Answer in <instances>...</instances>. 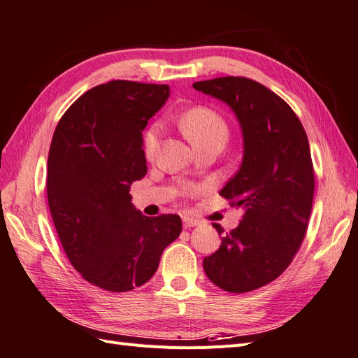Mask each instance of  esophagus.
Instances as JSON below:
<instances>
[{"mask_svg":"<svg viewBox=\"0 0 358 358\" xmlns=\"http://www.w3.org/2000/svg\"><path fill=\"white\" fill-rule=\"evenodd\" d=\"M199 222L196 221V219L194 217H189V216H185L182 217V225H185V228H192V227H196Z\"/></svg>","mask_w":358,"mask_h":358,"instance_id":"esophagus-1","label":"esophagus"}]
</instances>
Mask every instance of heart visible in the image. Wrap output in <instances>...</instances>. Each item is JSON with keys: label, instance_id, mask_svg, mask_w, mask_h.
<instances>
[{"label": "heart", "instance_id": "obj_1", "mask_svg": "<svg viewBox=\"0 0 358 358\" xmlns=\"http://www.w3.org/2000/svg\"><path fill=\"white\" fill-rule=\"evenodd\" d=\"M180 127L187 139L198 146L207 141L219 139L225 142L228 136V125L222 115L206 106H195L186 110L180 117ZM162 124H151L143 133V152L146 159H154L160 146Z\"/></svg>", "mask_w": 358, "mask_h": 358}]
</instances>
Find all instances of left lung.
Returning <instances> with one entry per match:
<instances>
[{
  "instance_id": "left-lung-1",
  "label": "left lung",
  "mask_w": 358,
  "mask_h": 358,
  "mask_svg": "<svg viewBox=\"0 0 358 358\" xmlns=\"http://www.w3.org/2000/svg\"><path fill=\"white\" fill-rule=\"evenodd\" d=\"M196 90L233 108L243 133V160L219 195L242 207L239 225L204 257L217 287L245 293L266 286L287 269L304 241L315 195V171L304 127L271 89L246 77L196 81Z\"/></svg>"
}]
</instances>
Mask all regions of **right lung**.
Segmentation results:
<instances>
[{"label": "right lung", "instance_id": "add662e5", "mask_svg": "<svg viewBox=\"0 0 358 358\" xmlns=\"http://www.w3.org/2000/svg\"><path fill=\"white\" fill-rule=\"evenodd\" d=\"M169 98L168 85L113 80L85 92L59 121L47 196L72 266L87 282L130 292L148 281L181 233L178 215L143 216L130 185L146 176L142 131Z\"/></svg>", "mask_w": 358, "mask_h": 358}]
</instances>
